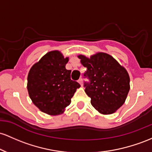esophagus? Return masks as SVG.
<instances>
[{
  "label": "esophagus",
  "instance_id": "esophagus-1",
  "mask_svg": "<svg viewBox=\"0 0 152 152\" xmlns=\"http://www.w3.org/2000/svg\"><path fill=\"white\" fill-rule=\"evenodd\" d=\"M78 83H79L80 84L81 86H83V79H82V78H80L79 80H78Z\"/></svg>",
  "mask_w": 152,
  "mask_h": 152
}]
</instances>
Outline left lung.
<instances>
[{"label": "left lung", "instance_id": "8db88e82", "mask_svg": "<svg viewBox=\"0 0 152 152\" xmlns=\"http://www.w3.org/2000/svg\"><path fill=\"white\" fill-rule=\"evenodd\" d=\"M86 67L85 76L90 83H85V93L92 105L103 115L115 113L125 103L130 90V77L125 67L110 54L98 52L90 57L77 56Z\"/></svg>", "mask_w": 152, "mask_h": 152}]
</instances>
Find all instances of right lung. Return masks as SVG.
Listing matches in <instances>:
<instances>
[{
  "mask_svg": "<svg viewBox=\"0 0 152 152\" xmlns=\"http://www.w3.org/2000/svg\"><path fill=\"white\" fill-rule=\"evenodd\" d=\"M69 57L58 50L51 51L31 67L27 77V90L33 103L50 115L63 113L80 85L70 78L66 69Z\"/></svg>",
  "mask_w": 152,
  "mask_h": 152,
  "instance_id": "right-lung-1",
  "label": "right lung"
}]
</instances>
